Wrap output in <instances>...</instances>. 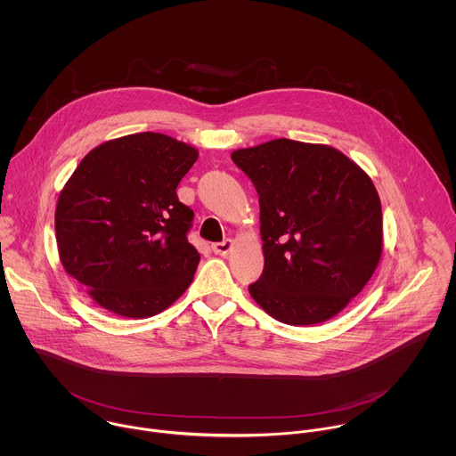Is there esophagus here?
Instances as JSON below:
<instances>
[{"instance_id": "34e87169", "label": "esophagus", "mask_w": 456, "mask_h": 456, "mask_svg": "<svg viewBox=\"0 0 456 456\" xmlns=\"http://www.w3.org/2000/svg\"><path fill=\"white\" fill-rule=\"evenodd\" d=\"M232 248H233V240L226 239V240H223V242H216V244L212 246V251H214L216 255H219V256H226V255L232 251Z\"/></svg>"}]
</instances>
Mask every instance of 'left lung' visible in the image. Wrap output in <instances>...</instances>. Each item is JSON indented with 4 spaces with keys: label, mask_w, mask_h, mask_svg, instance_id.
<instances>
[{
    "label": "left lung",
    "mask_w": 456,
    "mask_h": 456,
    "mask_svg": "<svg viewBox=\"0 0 456 456\" xmlns=\"http://www.w3.org/2000/svg\"><path fill=\"white\" fill-rule=\"evenodd\" d=\"M260 196L265 266L251 297L286 325L323 323L372 277L383 253L370 177L323 143L277 138L232 152Z\"/></svg>",
    "instance_id": "left-lung-1"
}]
</instances>
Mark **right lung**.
<instances>
[{"instance_id": "obj_1", "label": "right lung", "mask_w": 456, "mask_h": 456, "mask_svg": "<svg viewBox=\"0 0 456 456\" xmlns=\"http://www.w3.org/2000/svg\"><path fill=\"white\" fill-rule=\"evenodd\" d=\"M196 158L195 147L143 131L94 147L68 179L56 207L60 258L100 307L149 318L191 284L195 212L175 190Z\"/></svg>"}]
</instances>
